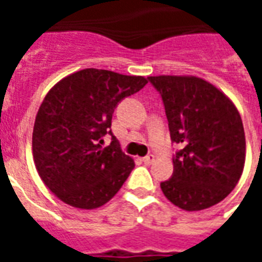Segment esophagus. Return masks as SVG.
Instances as JSON below:
<instances>
[{
    "label": "esophagus",
    "instance_id": "34e87169",
    "mask_svg": "<svg viewBox=\"0 0 262 262\" xmlns=\"http://www.w3.org/2000/svg\"><path fill=\"white\" fill-rule=\"evenodd\" d=\"M154 159H156V157H154V154H147L146 157H143L142 161L144 163V164H151V163L154 161Z\"/></svg>",
    "mask_w": 262,
    "mask_h": 262
}]
</instances>
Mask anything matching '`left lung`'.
Masks as SVG:
<instances>
[{"label": "left lung", "instance_id": "left-lung-1", "mask_svg": "<svg viewBox=\"0 0 262 262\" xmlns=\"http://www.w3.org/2000/svg\"><path fill=\"white\" fill-rule=\"evenodd\" d=\"M164 103L171 142L180 144L165 198L185 210L223 201L242 177L246 137L240 114L216 86L196 77H148Z\"/></svg>", "mask_w": 262, "mask_h": 262}]
</instances>
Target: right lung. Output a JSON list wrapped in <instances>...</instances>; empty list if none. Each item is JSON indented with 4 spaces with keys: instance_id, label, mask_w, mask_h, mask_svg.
<instances>
[{
    "instance_id": "right-lung-1",
    "label": "right lung",
    "mask_w": 262,
    "mask_h": 262,
    "mask_svg": "<svg viewBox=\"0 0 262 262\" xmlns=\"http://www.w3.org/2000/svg\"><path fill=\"white\" fill-rule=\"evenodd\" d=\"M147 84L144 77L85 69L49 91L37 111L32 148L39 176L67 205L95 209L115 196L135 168L111 130L122 99ZM105 134L111 136L108 146Z\"/></svg>"
}]
</instances>
